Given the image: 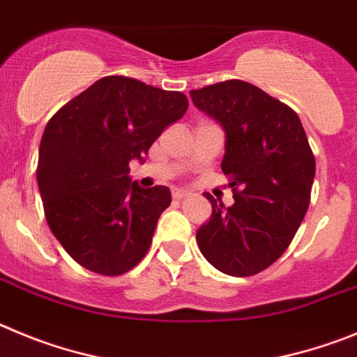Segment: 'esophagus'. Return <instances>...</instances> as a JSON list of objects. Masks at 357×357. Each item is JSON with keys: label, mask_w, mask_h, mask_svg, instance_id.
<instances>
[{"label": "esophagus", "mask_w": 357, "mask_h": 357, "mask_svg": "<svg viewBox=\"0 0 357 357\" xmlns=\"http://www.w3.org/2000/svg\"><path fill=\"white\" fill-rule=\"evenodd\" d=\"M186 195H188V194H186L185 190H181V188H174V190H172V197L178 199V201H179V199H185Z\"/></svg>", "instance_id": "esophagus-1"}]
</instances>
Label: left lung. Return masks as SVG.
I'll return each mask as SVG.
<instances>
[{
	"label": "left lung",
	"instance_id": "8db88e82",
	"mask_svg": "<svg viewBox=\"0 0 357 357\" xmlns=\"http://www.w3.org/2000/svg\"><path fill=\"white\" fill-rule=\"evenodd\" d=\"M195 107L226 131L222 172L234 202L210 194L211 217L197 229L202 256L227 275L265 271L288 249L310 206L314 156L298 115L240 79L192 91Z\"/></svg>",
	"mask_w": 357,
	"mask_h": 357
}]
</instances>
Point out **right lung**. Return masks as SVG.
<instances>
[{
  "mask_svg": "<svg viewBox=\"0 0 357 357\" xmlns=\"http://www.w3.org/2000/svg\"><path fill=\"white\" fill-rule=\"evenodd\" d=\"M188 99L126 76H105L63 105L46 124L37 183L50 229L69 256L101 275H121L149 250L171 190L131 183Z\"/></svg>",
  "mask_w": 357,
  "mask_h": 357,
  "instance_id": "right-lung-1",
  "label": "right lung"
}]
</instances>
